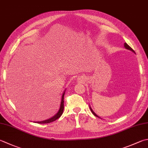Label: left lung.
<instances>
[{
	"instance_id": "1",
	"label": "left lung",
	"mask_w": 148,
	"mask_h": 148,
	"mask_svg": "<svg viewBox=\"0 0 148 148\" xmlns=\"http://www.w3.org/2000/svg\"><path fill=\"white\" fill-rule=\"evenodd\" d=\"M124 47H125V48L127 49H128V50H130L131 51H132V52H134V53H135V51H134V50H133V49H132L131 47H130V46H129L128 44H127L126 43H124ZM90 110H91L92 113L95 115V116H96V117H99V116H98V115H97L96 114H95V112H94L93 110H92V109L90 108Z\"/></svg>"
}]
</instances>
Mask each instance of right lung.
<instances>
[{
	"mask_svg": "<svg viewBox=\"0 0 148 148\" xmlns=\"http://www.w3.org/2000/svg\"><path fill=\"white\" fill-rule=\"evenodd\" d=\"M65 92L63 93L62 95V101H61V104H60V108L58 112L57 113V114L54 115L53 117H51L50 119H49L47 120H45V121H38V122H34L36 123H38V124H47V123H50L53 122V121H56L58 119L60 118L61 117V115H62L63 114V109H64V105H63V103H64V95H65Z\"/></svg>",
	"mask_w": 148,
	"mask_h": 148,
	"instance_id": "right-lung-1",
	"label": "right lung"
}]
</instances>
